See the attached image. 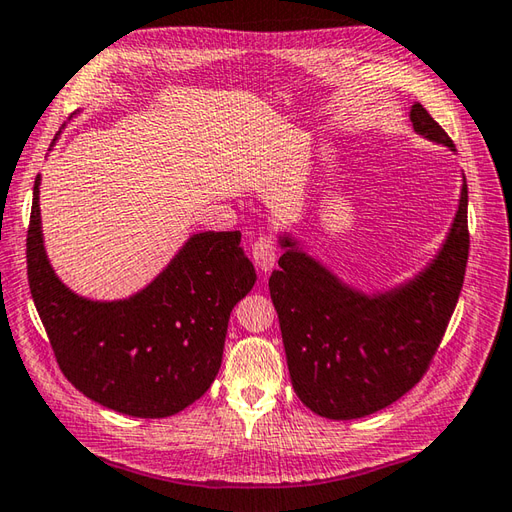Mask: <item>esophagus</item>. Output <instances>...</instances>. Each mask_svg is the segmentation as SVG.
<instances>
[{
	"label": "esophagus",
	"mask_w": 512,
	"mask_h": 512,
	"mask_svg": "<svg viewBox=\"0 0 512 512\" xmlns=\"http://www.w3.org/2000/svg\"><path fill=\"white\" fill-rule=\"evenodd\" d=\"M250 255H253L255 266L262 270V273H268V270H273V266L277 264V244L268 237H259L255 239L253 248H250Z\"/></svg>",
	"instance_id": "obj_1"
}]
</instances>
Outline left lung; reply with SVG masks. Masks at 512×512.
Segmentation results:
<instances>
[{
    "label": "left lung",
    "mask_w": 512,
    "mask_h": 512,
    "mask_svg": "<svg viewBox=\"0 0 512 512\" xmlns=\"http://www.w3.org/2000/svg\"><path fill=\"white\" fill-rule=\"evenodd\" d=\"M413 132L455 151L420 103ZM469 189L462 173L458 209L427 264L380 290H363L314 257L301 237L277 233L279 270L268 279L279 314L292 387L317 416L356 420L385 409L418 383L458 303L469 259Z\"/></svg>",
    "instance_id": "left-lung-1"
}]
</instances>
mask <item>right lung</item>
Segmentation results:
<instances>
[{"label": "right lung", "mask_w": 512, "mask_h": 512, "mask_svg": "<svg viewBox=\"0 0 512 512\" xmlns=\"http://www.w3.org/2000/svg\"><path fill=\"white\" fill-rule=\"evenodd\" d=\"M39 184L41 176L32 187L28 284L65 378L125 416L167 418L189 407L220 372L228 319L257 281L242 233H193L134 295L83 297L48 259Z\"/></svg>", "instance_id": "obj_1"}]
</instances>
